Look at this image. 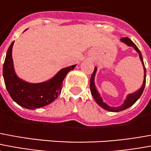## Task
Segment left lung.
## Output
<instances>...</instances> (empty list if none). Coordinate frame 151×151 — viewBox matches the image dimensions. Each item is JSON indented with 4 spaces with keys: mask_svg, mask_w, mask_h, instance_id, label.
Instances as JSON below:
<instances>
[{
    "mask_svg": "<svg viewBox=\"0 0 151 151\" xmlns=\"http://www.w3.org/2000/svg\"><path fill=\"white\" fill-rule=\"evenodd\" d=\"M120 41L122 42H123L124 44H126L128 46H131L135 50V51L138 53L139 55V58L141 60L142 64L143 65V70H144V79H143V83L142 85V87L139 89V90L137 91V92L133 93H129L127 95V97L125 99L123 104H122L121 106L117 107L114 106H108L106 102H104L103 99L101 98L100 93H98L97 88H96L95 83H94V78H95V74L97 73V67L94 68V70L93 72L92 75H91V78H90V91H91V93H92L93 97L94 98V100L97 102V104H98L101 107H102L103 109H105L106 110H108V111H110V112H119V111H122V110H124L129 108L131 106H133L134 104L137 101L138 98H140L142 95V93L143 92L144 88H145V85H146V68H145V65H144L143 59H142V53L140 52V50H138V48L136 46V45L128 37H122V38L120 39Z\"/></svg>",
    "mask_w": 151,
    "mask_h": 151,
    "instance_id": "1",
    "label": "left lung"
}]
</instances>
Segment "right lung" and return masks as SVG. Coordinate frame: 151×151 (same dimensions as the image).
<instances>
[{
	"mask_svg": "<svg viewBox=\"0 0 151 151\" xmlns=\"http://www.w3.org/2000/svg\"><path fill=\"white\" fill-rule=\"evenodd\" d=\"M13 43L14 41L8 49L3 65L4 84L10 97L19 106L29 110L41 108L53 102L61 93L62 82L65 76L75 68L76 65L61 69L48 81L30 83L20 78L14 70L12 58Z\"/></svg>",
	"mask_w": 151,
	"mask_h": 151,
	"instance_id": "add662e5",
	"label": "right lung"
}]
</instances>
